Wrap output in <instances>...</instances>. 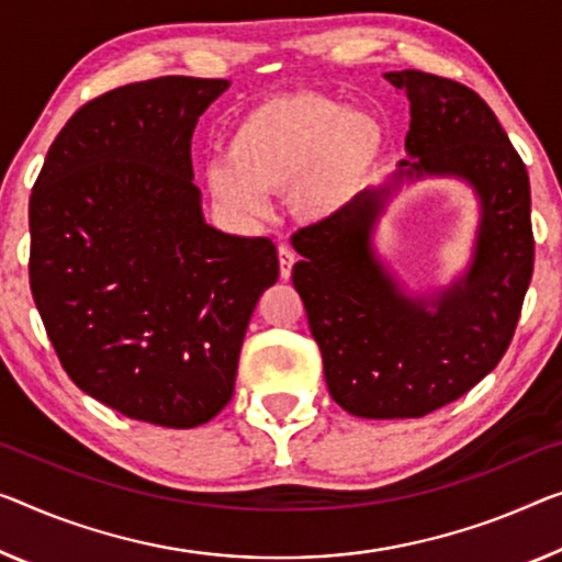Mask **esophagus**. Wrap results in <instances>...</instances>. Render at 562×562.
I'll use <instances>...</instances> for the list:
<instances>
[{"label": "esophagus", "mask_w": 562, "mask_h": 562, "mask_svg": "<svg viewBox=\"0 0 562 562\" xmlns=\"http://www.w3.org/2000/svg\"><path fill=\"white\" fill-rule=\"evenodd\" d=\"M293 263H296V254H293V248L281 244L279 246V266H281V279H291V269Z\"/></svg>", "instance_id": "1"}]
</instances>
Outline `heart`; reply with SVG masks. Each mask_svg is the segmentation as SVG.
I'll use <instances>...</instances> for the list:
<instances>
[{
    "instance_id": "b5f03b06",
    "label": "heart",
    "mask_w": 562,
    "mask_h": 562,
    "mask_svg": "<svg viewBox=\"0 0 562 562\" xmlns=\"http://www.w3.org/2000/svg\"><path fill=\"white\" fill-rule=\"evenodd\" d=\"M384 150V127L364 110L322 94L263 100L238 117L228 158H215L205 180L213 198L244 215L269 209V193L289 191L304 221H329L349 209Z\"/></svg>"
}]
</instances>
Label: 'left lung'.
<instances>
[{
  "instance_id": "left-lung-1",
  "label": "left lung",
  "mask_w": 562,
  "mask_h": 562,
  "mask_svg": "<svg viewBox=\"0 0 562 562\" xmlns=\"http://www.w3.org/2000/svg\"><path fill=\"white\" fill-rule=\"evenodd\" d=\"M409 100L407 158L349 209L293 233L291 279L306 306L334 402L353 417H425L460 400L510 347L535 240L530 180L495 112L464 85L386 72ZM454 177L481 205L469 269L442 290L409 292L378 258L373 233L404 182Z\"/></svg>"
}]
</instances>
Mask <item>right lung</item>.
Here are the masks:
<instances>
[{
    "mask_svg": "<svg viewBox=\"0 0 562 562\" xmlns=\"http://www.w3.org/2000/svg\"><path fill=\"white\" fill-rule=\"evenodd\" d=\"M228 85L158 77L90 100L30 198V286L65 371L172 429L231 402L248 322L279 279L271 240L209 226L193 186L198 117Z\"/></svg>",
    "mask_w": 562,
    "mask_h": 562,
    "instance_id": "right-lung-1",
    "label": "right lung"
}]
</instances>
